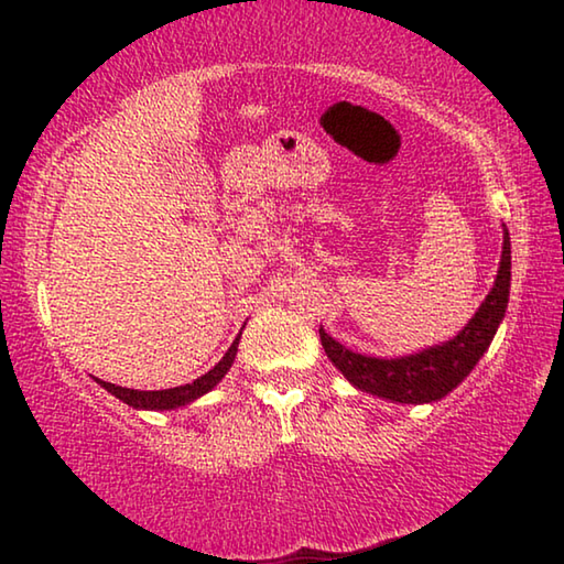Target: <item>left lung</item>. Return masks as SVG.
<instances>
[{"label": "left lung", "mask_w": 564, "mask_h": 564, "mask_svg": "<svg viewBox=\"0 0 564 564\" xmlns=\"http://www.w3.org/2000/svg\"><path fill=\"white\" fill-rule=\"evenodd\" d=\"M510 234L502 226V256L500 269L495 275L490 293L485 295L475 316L465 323V328L441 346L423 348L410 356L398 358H376L362 356V352L340 346L321 328V343L326 356L330 358L352 388L362 393L378 395L390 403L423 405L435 403L455 390L470 376V370L490 348L498 333L510 301Z\"/></svg>", "instance_id": "8db88e82"}]
</instances>
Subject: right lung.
<instances>
[{"label": "right lung", "instance_id": "obj_1", "mask_svg": "<svg viewBox=\"0 0 564 564\" xmlns=\"http://www.w3.org/2000/svg\"><path fill=\"white\" fill-rule=\"evenodd\" d=\"M238 340H241V333H238L236 340L231 343V348L224 352V358L216 362V366L204 373L202 378H196L194 383H186V386H176V388H166V390H133V388H121V386H113L107 383V380H99L97 383L111 393L113 398H119L121 403H127L137 410H176V408H184L188 403H194L202 395H206L208 390H214L218 383H221L224 376L231 370L234 360H236V352H238Z\"/></svg>", "mask_w": 564, "mask_h": 564}]
</instances>
